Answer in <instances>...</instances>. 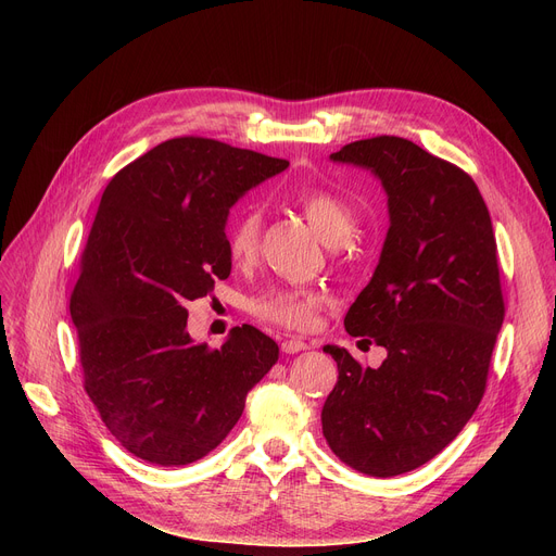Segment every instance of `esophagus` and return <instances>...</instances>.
I'll return each mask as SVG.
<instances>
[{"label": "esophagus", "mask_w": 556, "mask_h": 556, "mask_svg": "<svg viewBox=\"0 0 556 556\" xmlns=\"http://www.w3.org/2000/svg\"><path fill=\"white\" fill-rule=\"evenodd\" d=\"M281 349L286 354H300V352H304V349H308V344L300 338H290V340L281 342Z\"/></svg>", "instance_id": "esophagus-1"}]
</instances>
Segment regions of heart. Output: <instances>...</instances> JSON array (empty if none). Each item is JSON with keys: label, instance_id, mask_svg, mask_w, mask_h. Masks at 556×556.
<instances>
[{"label": "heart", "instance_id": "1", "mask_svg": "<svg viewBox=\"0 0 556 556\" xmlns=\"http://www.w3.org/2000/svg\"><path fill=\"white\" fill-rule=\"evenodd\" d=\"M298 204L302 214L306 216L308 225L325 243H336L346 239L352 231V212L346 204L325 191V189H308L298 195ZM261 237V212L256 207H245L237 218H233L229 233H227V252L233 261H248L256 254ZM325 295L315 293L308 288H273L268 293L254 300L252 311L288 329H311L315 323L317 311L323 308Z\"/></svg>", "mask_w": 556, "mask_h": 556}]
</instances>
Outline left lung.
<instances>
[{
    "label": "left lung",
    "mask_w": 556,
    "mask_h": 556,
    "mask_svg": "<svg viewBox=\"0 0 556 556\" xmlns=\"http://www.w3.org/2000/svg\"><path fill=\"white\" fill-rule=\"evenodd\" d=\"M331 160L367 168L388 195L378 266L344 315L346 333L388 358L371 369L325 346L338 383L323 432L354 471L392 478L440 455L482 401L505 317L493 227L469 175L403 137L346 143Z\"/></svg>",
    "instance_id": "obj_1"
}]
</instances>
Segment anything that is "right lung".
I'll return each mask as SVG.
<instances>
[{
    "instance_id": "1",
    "label": "right lung",
    "mask_w": 556,
    "mask_h": 556,
    "mask_svg": "<svg viewBox=\"0 0 556 556\" xmlns=\"http://www.w3.org/2000/svg\"><path fill=\"white\" fill-rule=\"evenodd\" d=\"M286 168L216 139L178 137L105 187L70 311L85 392L139 459L185 466L214 451L277 363V342L250 325L218 349L195 344L187 304L231 273L229 210Z\"/></svg>"
}]
</instances>
